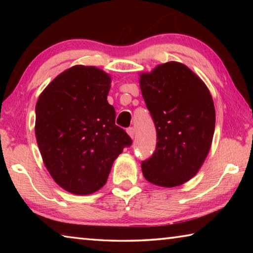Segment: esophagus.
I'll list each match as a JSON object with an SVG mask.
<instances>
[{
  "label": "esophagus",
  "mask_w": 253,
  "mask_h": 253,
  "mask_svg": "<svg viewBox=\"0 0 253 253\" xmlns=\"http://www.w3.org/2000/svg\"><path fill=\"white\" fill-rule=\"evenodd\" d=\"M127 134L129 135L131 138H134V136H135V129H134V127H129L127 129Z\"/></svg>",
  "instance_id": "1"
}]
</instances>
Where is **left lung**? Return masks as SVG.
I'll return each mask as SVG.
<instances>
[{"label":"left lung","mask_w":253,"mask_h":253,"mask_svg":"<svg viewBox=\"0 0 253 253\" xmlns=\"http://www.w3.org/2000/svg\"><path fill=\"white\" fill-rule=\"evenodd\" d=\"M139 85L157 135L155 152L142 162L144 177L163 187L182 185L199 172L211 148V93L190 68L175 61L140 74Z\"/></svg>","instance_id":"1"}]
</instances>
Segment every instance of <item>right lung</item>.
<instances>
[{
    "instance_id": "right-lung-1",
    "label": "right lung",
    "mask_w": 253,
    "mask_h": 253,
    "mask_svg": "<svg viewBox=\"0 0 253 253\" xmlns=\"http://www.w3.org/2000/svg\"><path fill=\"white\" fill-rule=\"evenodd\" d=\"M110 76L75 66L51 81L36 106V137L42 160L63 190L87 195L105 185L114 161L131 138L115 124L107 101Z\"/></svg>"
}]
</instances>
